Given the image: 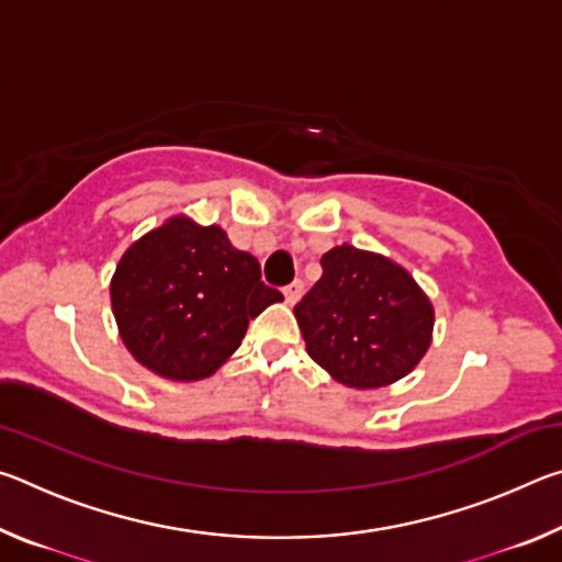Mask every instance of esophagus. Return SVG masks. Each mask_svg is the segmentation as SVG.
Here are the masks:
<instances>
[{
  "instance_id": "34e87169",
  "label": "esophagus",
  "mask_w": 562,
  "mask_h": 562,
  "mask_svg": "<svg viewBox=\"0 0 562 562\" xmlns=\"http://www.w3.org/2000/svg\"><path fill=\"white\" fill-rule=\"evenodd\" d=\"M282 294H284V300H288L290 304L297 302L300 294H302V280H294V282L288 284V288H282Z\"/></svg>"
}]
</instances>
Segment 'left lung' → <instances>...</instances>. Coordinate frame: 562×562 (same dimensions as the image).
Wrapping results in <instances>:
<instances>
[{
  "mask_svg": "<svg viewBox=\"0 0 562 562\" xmlns=\"http://www.w3.org/2000/svg\"><path fill=\"white\" fill-rule=\"evenodd\" d=\"M307 355L351 389L394 384L431 345L434 307L402 265L331 247L322 278L294 307Z\"/></svg>",
  "mask_w": 562,
  "mask_h": 562,
  "instance_id": "8db88e82",
  "label": "left lung"
}]
</instances>
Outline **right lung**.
<instances>
[{
	"mask_svg": "<svg viewBox=\"0 0 562 562\" xmlns=\"http://www.w3.org/2000/svg\"><path fill=\"white\" fill-rule=\"evenodd\" d=\"M272 302L282 294L262 282L260 262L235 250L223 227L186 215L133 243L111 280L123 345L176 382L215 374Z\"/></svg>",
	"mask_w": 562,
	"mask_h": 562,
	"instance_id": "add662e5",
	"label": "right lung"
}]
</instances>
